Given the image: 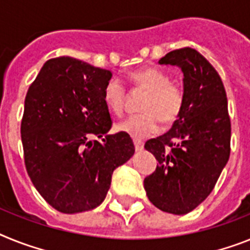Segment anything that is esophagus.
I'll list each match as a JSON object with an SVG mask.
<instances>
[{"mask_svg":"<svg viewBox=\"0 0 250 250\" xmlns=\"http://www.w3.org/2000/svg\"><path fill=\"white\" fill-rule=\"evenodd\" d=\"M133 144H135L136 151L144 150V142H142L141 140H133Z\"/></svg>","mask_w":250,"mask_h":250,"instance_id":"esophagus-1","label":"esophagus"}]
</instances>
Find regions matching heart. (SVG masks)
I'll use <instances>...</instances> for the list:
<instances>
[{
	"instance_id": "1",
	"label": "heart",
	"mask_w": 250,
	"mask_h": 250,
	"mask_svg": "<svg viewBox=\"0 0 250 250\" xmlns=\"http://www.w3.org/2000/svg\"><path fill=\"white\" fill-rule=\"evenodd\" d=\"M129 79L137 89L146 91L142 100L144 113L129 115L117 125L122 133L133 140H144L159 133L161 121L170 125L182 114L186 94L182 85L169 79V75L156 67H142L133 71ZM103 99L109 110L121 114L125 109V87L121 80L113 77L103 89Z\"/></svg>"
}]
</instances>
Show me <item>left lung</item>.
Returning <instances> with one entry per match:
<instances>
[{"label": "left lung", "mask_w": 250, "mask_h": 250, "mask_svg": "<svg viewBox=\"0 0 250 250\" xmlns=\"http://www.w3.org/2000/svg\"><path fill=\"white\" fill-rule=\"evenodd\" d=\"M159 63L182 68L186 102L170 131L145 144L157 167L144 187L155 207L186 215L212 192L230 156L228 98L217 71L196 49L171 50Z\"/></svg>", "instance_id": "1"}]
</instances>
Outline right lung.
Segmentation results:
<instances>
[{
    "label": "right lung",
    "mask_w": 250,
    "mask_h": 250,
    "mask_svg": "<svg viewBox=\"0 0 250 250\" xmlns=\"http://www.w3.org/2000/svg\"><path fill=\"white\" fill-rule=\"evenodd\" d=\"M110 79V71L83 61L52 58L25 96V167L41 196L60 212L99 206L115 167L135 154L128 135H106L112 119L103 89Z\"/></svg>",
    "instance_id": "right-lung-1"
}]
</instances>
